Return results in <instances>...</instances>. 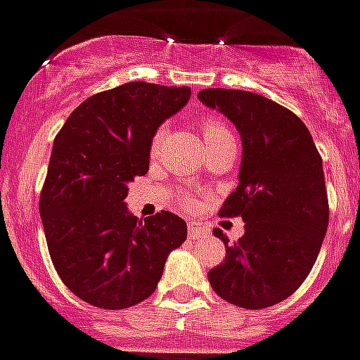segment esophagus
Here are the masks:
<instances>
[{"label":"esophagus","mask_w":360,"mask_h":360,"mask_svg":"<svg viewBox=\"0 0 360 360\" xmlns=\"http://www.w3.org/2000/svg\"><path fill=\"white\" fill-rule=\"evenodd\" d=\"M210 235V229L200 222H189V236H191L193 240L196 238H204V236Z\"/></svg>","instance_id":"obj_1"}]
</instances>
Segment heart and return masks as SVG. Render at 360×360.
Masks as SVG:
<instances>
[{"instance_id": "b5f03b06", "label": "heart", "mask_w": 360, "mask_h": 360, "mask_svg": "<svg viewBox=\"0 0 360 360\" xmlns=\"http://www.w3.org/2000/svg\"><path fill=\"white\" fill-rule=\"evenodd\" d=\"M165 133H167V129H165V125H162V127L153 134V140H150V153H156V150H158ZM202 134H204L205 146H207V143H213L217 142V140L231 136V131L226 127V124H224L222 120L214 118V116H205V118H202Z\"/></svg>"}]
</instances>
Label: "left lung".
<instances>
[{"mask_svg": "<svg viewBox=\"0 0 360 360\" xmlns=\"http://www.w3.org/2000/svg\"><path fill=\"white\" fill-rule=\"evenodd\" d=\"M204 105L222 112L242 138L236 191L222 217H242L244 236L207 273L218 297L245 309L275 306L299 290L328 231L322 158L308 127L290 109L255 92L204 89Z\"/></svg>", "mask_w": 360, "mask_h": 360, "instance_id": "8db88e82", "label": "left lung"}]
</instances>
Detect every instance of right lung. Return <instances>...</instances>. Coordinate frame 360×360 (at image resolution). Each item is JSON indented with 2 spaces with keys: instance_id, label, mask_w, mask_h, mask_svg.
Here are the masks:
<instances>
[{
  "instance_id": "obj_1",
  "label": "right lung",
  "mask_w": 360,
  "mask_h": 360,
  "mask_svg": "<svg viewBox=\"0 0 360 360\" xmlns=\"http://www.w3.org/2000/svg\"><path fill=\"white\" fill-rule=\"evenodd\" d=\"M191 98L189 87L131 82L72 110L54 138L41 196L52 264L76 297L125 309L155 293L169 253L187 238L171 211L140 220L129 182L149 171L150 140Z\"/></svg>"
}]
</instances>
